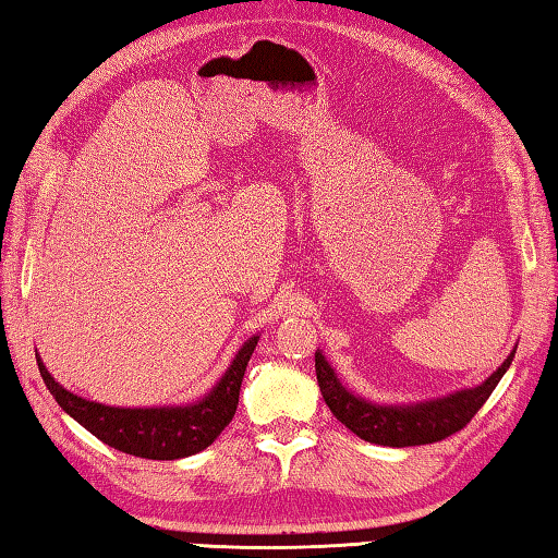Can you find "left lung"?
Wrapping results in <instances>:
<instances>
[{
    "mask_svg": "<svg viewBox=\"0 0 558 558\" xmlns=\"http://www.w3.org/2000/svg\"><path fill=\"white\" fill-rule=\"evenodd\" d=\"M513 357L515 348L504 360L499 369L489 378H484L475 388H462L456 390V393L434 400L400 402V405L372 402L354 393L348 386H342L336 369L328 364L322 350H316V378L326 405L336 414V420L345 424L352 434H357L369 444L405 448L441 441V438L460 432L462 426L475 417L484 402H487L492 390L499 386Z\"/></svg>",
    "mask_w": 558,
    "mask_h": 558,
    "instance_id": "obj_1",
    "label": "left lung"
}]
</instances>
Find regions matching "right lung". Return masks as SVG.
<instances>
[{
  "instance_id": "add662e5",
  "label": "right lung",
  "mask_w": 558,
  "mask_h": 558,
  "mask_svg": "<svg viewBox=\"0 0 558 558\" xmlns=\"http://www.w3.org/2000/svg\"><path fill=\"white\" fill-rule=\"evenodd\" d=\"M258 338V333L252 336L236 350L230 366L206 396L194 402H184V405H105V402L71 393L62 384L54 381L40 354H35V360H38L43 381L59 402V408L81 426H86L93 436H98L102 444L136 458L180 460L208 448L232 422L236 402H240V386L246 364L252 360Z\"/></svg>"
}]
</instances>
